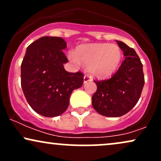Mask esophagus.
Masks as SVG:
<instances>
[{
    "instance_id": "esophagus-1",
    "label": "esophagus",
    "mask_w": 161,
    "mask_h": 161,
    "mask_svg": "<svg viewBox=\"0 0 161 161\" xmlns=\"http://www.w3.org/2000/svg\"><path fill=\"white\" fill-rule=\"evenodd\" d=\"M92 81V77L88 75H85L84 76V83H86L87 82Z\"/></svg>"
}]
</instances>
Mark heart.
Here are the masks:
<instances>
[{"label":"heart","mask_w":161,"mask_h":161,"mask_svg":"<svg viewBox=\"0 0 161 161\" xmlns=\"http://www.w3.org/2000/svg\"><path fill=\"white\" fill-rule=\"evenodd\" d=\"M69 57L75 64L80 61L88 66V72L95 76L107 77L117 69L122 52L117 45L113 44H89L80 46L75 55L69 53Z\"/></svg>","instance_id":"heart-1"}]
</instances>
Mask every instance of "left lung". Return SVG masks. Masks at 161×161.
<instances>
[{
  "mask_svg": "<svg viewBox=\"0 0 161 161\" xmlns=\"http://www.w3.org/2000/svg\"><path fill=\"white\" fill-rule=\"evenodd\" d=\"M116 42L124 60L111 78L94 81L97 91L92 97L94 109L108 117H118L130 111L139 100L145 84L143 66L136 51L120 41Z\"/></svg>",
  "mask_w": 161,
  "mask_h": 161,
  "instance_id": "1",
  "label": "left lung"
}]
</instances>
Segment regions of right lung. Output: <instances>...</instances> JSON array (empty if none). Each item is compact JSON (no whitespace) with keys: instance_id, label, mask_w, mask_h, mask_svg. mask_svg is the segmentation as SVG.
<instances>
[{"instance_id":"right-lung-1","label":"right lung","mask_w":161,"mask_h":161,"mask_svg":"<svg viewBox=\"0 0 161 161\" xmlns=\"http://www.w3.org/2000/svg\"><path fill=\"white\" fill-rule=\"evenodd\" d=\"M66 42L60 37L44 36L28 46L21 64V86L27 102L46 117L61 115L69 104L73 90L83 84L80 72L69 73L64 50Z\"/></svg>"}]
</instances>
